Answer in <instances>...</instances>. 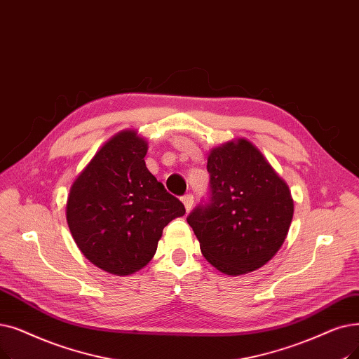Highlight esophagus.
Here are the masks:
<instances>
[{"instance_id":"obj_1","label":"esophagus","mask_w":359,"mask_h":359,"mask_svg":"<svg viewBox=\"0 0 359 359\" xmlns=\"http://www.w3.org/2000/svg\"><path fill=\"white\" fill-rule=\"evenodd\" d=\"M182 202H183V205H184L186 211H191V208H192V205H194V196H192V195H184V196L182 198Z\"/></svg>"}]
</instances>
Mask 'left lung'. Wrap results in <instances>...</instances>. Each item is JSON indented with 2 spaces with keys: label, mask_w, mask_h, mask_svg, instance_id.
Returning a JSON list of instances; mask_svg holds the SVG:
<instances>
[{
  "label": "left lung",
  "mask_w": 359,
  "mask_h": 359,
  "mask_svg": "<svg viewBox=\"0 0 359 359\" xmlns=\"http://www.w3.org/2000/svg\"><path fill=\"white\" fill-rule=\"evenodd\" d=\"M207 170L211 202L188 217L202 255L227 276L261 269L282 248L292 223L287 183L245 137L212 148Z\"/></svg>",
  "instance_id": "left-lung-1"
}]
</instances>
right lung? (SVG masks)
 Listing matches in <instances>:
<instances>
[{"label":"right lung","mask_w":359,"mask_h":359,"mask_svg":"<svg viewBox=\"0 0 359 359\" xmlns=\"http://www.w3.org/2000/svg\"><path fill=\"white\" fill-rule=\"evenodd\" d=\"M148 142L121 130L93 155L72 184L66 218L81 252L93 266L129 276L152 259L163 229L184 215L145 164Z\"/></svg>","instance_id":"1"}]
</instances>
